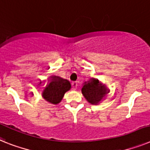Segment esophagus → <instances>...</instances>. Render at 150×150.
Wrapping results in <instances>:
<instances>
[{
    "instance_id": "esophagus-1",
    "label": "esophagus",
    "mask_w": 150,
    "mask_h": 150,
    "mask_svg": "<svg viewBox=\"0 0 150 150\" xmlns=\"http://www.w3.org/2000/svg\"><path fill=\"white\" fill-rule=\"evenodd\" d=\"M77 85H78L77 82H73L72 83V87H73V89H74V90H76V87H77Z\"/></svg>"
}]
</instances>
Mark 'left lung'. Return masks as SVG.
<instances>
[{"label": "left lung", "mask_w": 150, "mask_h": 150, "mask_svg": "<svg viewBox=\"0 0 150 150\" xmlns=\"http://www.w3.org/2000/svg\"><path fill=\"white\" fill-rule=\"evenodd\" d=\"M81 91L86 100L90 103L94 105L98 104L110 92L105 85H103L99 80L95 78H92L88 82L84 83Z\"/></svg>", "instance_id": "1"}]
</instances>
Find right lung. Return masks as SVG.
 <instances>
[{"mask_svg":"<svg viewBox=\"0 0 150 150\" xmlns=\"http://www.w3.org/2000/svg\"><path fill=\"white\" fill-rule=\"evenodd\" d=\"M40 82L39 84H41ZM71 88V84L67 80L60 76H53L50 77V83L44 88L42 93V96L47 102L57 104L64 97L65 93Z\"/></svg>","mask_w":150,"mask_h":150,"instance_id":"add662e5","label":"right lung"}]
</instances>
